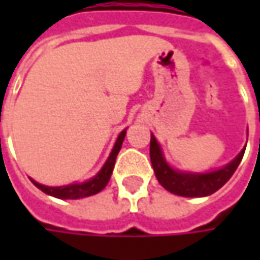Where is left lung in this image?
<instances>
[{"label":"left lung","instance_id":"obj_1","mask_svg":"<svg viewBox=\"0 0 260 260\" xmlns=\"http://www.w3.org/2000/svg\"><path fill=\"white\" fill-rule=\"evenodd\" d=\"M245 149L246 146L232 162L220 169L203 174L185 172L174 169L166 162L165 156L162 153V147L157 143L155 136L150 135V162L156 178L166 191L181 197H207L214 194L235 174L237 166L243 159Z\"/></svg>","mask_w":260,"mask_h":260}]
</instances>
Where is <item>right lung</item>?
<instances>
[{
  "label": "right lung",
  "instance_id": "add662e5",
  "mask_svg": "<svg viewBox=\"0 0 260 260\" xmlns=\"http://www.w3.org/2000/svg\"><path fill=\"white\" fill-rule=\"evenodd\" d=\"M125 132H127V128H124L118 135L111 153L108 156V159L105 160L103 168L98 171V174L92 176L91 179L85 181V182H75V184L63 185V186H47V185L39 184V182H36L35 179L30 178L31 182L39 189H42L45 194L52 195L55 198H60V200H79V198H85V197H91V195L98 194L100 191H103L105 186H107L110 178H111L113 169H114L115 159H117V155H118V152L121 149V145L124 142Z\"/></svg>",
  "mask_w": 260,
  "mask_h": 260
}]
</instances>
